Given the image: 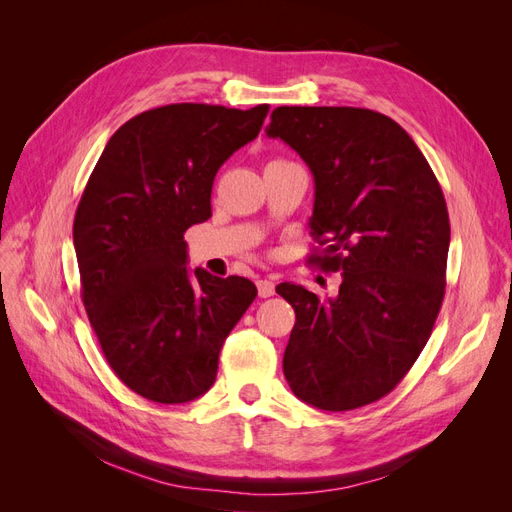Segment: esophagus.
<instances>
[{
  "label": "esophagus",
  "instance_id": "obj_1",
  "mask_svg": "<svg viewBox=\"0 0 512 512\" xmlns=\"http://www.w3.org/2000/svg\"><path fill=\"white\" fill-rule=\"evenodd\" d=\"M256 286H258V294H260L262 299L273 297V292H275V284H273L271 280H258V282H256Z\"/></svg>",
  "mask_w": 512,
  "mask_h": 512
}]
</instances>
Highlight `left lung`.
Instances as JSON below:
<instances>
[{"label": "left lung", "instance_id": "8db88e82", "mask_svg": "<svg viewBox=\"0 0 512 512\" xmlns=\"http://www.w3.org/2000/svg\"><path fill=\"white\" fill-rule=\"evenodd\" d=\"M267 134L314 175L318 247L307 260L342 271L335 299L275 288L297 316L284 376L320 410L374 404L404 380L442 307L451 243L442 188L408 132L369 108L277 106Z\"/></svg>", "mask_w": 512, "mask_h": 512}]
</instances>
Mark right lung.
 <instances>
[{
  "instance_id": "add662e5",
  "label": "right lung",
  "mask_w": 512,
  "mask_h": 512,
  "mask_svg": "<svg viewBox=\"0 0 512 512\" xmlns=\"http://www.w3.org/2000/svg\"><path fill=\"white\" fill-rule=\"evenodd\" d=\"M250 111L168 104L111 136L74 215L81 299L117 378L158 404L207 393L224 339L256 299L239 275H190L185 230L211 218L220 166L258 136Z\"/></svg>"
}]
</instances>
